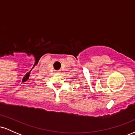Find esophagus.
I'll list each match as a JSON object with an SVG mask.
<instances>
[{
	"label": "esophagus",
	"mask_w": 135,
	"mask_h": 135,
	"mask_svg": "<svg viewBox=\"0 0 135 135\" xmlns=\"http://www.w3.org/2000/svg\"><path fill=\"white\" fill-rule=\"evenodd\" d=\"M57 72H58V71H57Z\"/></svg>",
	"instance_id": "1"
}]
</instances>
